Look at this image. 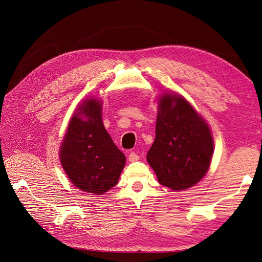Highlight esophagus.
<instances>
[{
	"label": "esophagus",
	"mask_w": 262,
	"mask_h": 262,
	"mask_svg": "<svg viewBox=\"0 0 262 262\" xmlns=\"http://www.w3.org/2000/svg\"><path fill=\"white\" fill-rule=\"evenodd\" d=\"M138 159H139V155H138L137 153L130 152V153L128 154V161H129V162H132V163H134V162H137Z\"/></svg>",
	"instance_id": "obj_1"
}]
</instances>
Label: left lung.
<instances>
[{"label":"left lung","mask_w":262,"mask_h":262,"mask_svg":"<svg viewBox=\"0 0 262 262\" xmlns=\"http://www.w3.org/2000/svg\"><path fill=\"white\" fill-rule=\"evenodd\" d=\"M212 153L213 139L203 119L180 95L162 96L155 140L146 154L159 183L173 190L195 185L207 173Z\"/></svg>","instance_id":"8db88e82"}]
</instances>
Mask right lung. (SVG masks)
<instances>
[{"label": "right lung", "instance_id": "obj_1", "mask_svg": "<svg viewBox=\"0 0 262 262\" xmlns=\"http://www.w3.org/2000/svg\"><path fill=\"white\" fill-rule=\"evenodd\" d=\"M60 159L73 184L83 191L101 195L117 185L126 159L104 127L100 101L88 99L79 107L68 125Z\"/></svg>", "mask_w": 262, "mask_h": 262}]
</instances>
